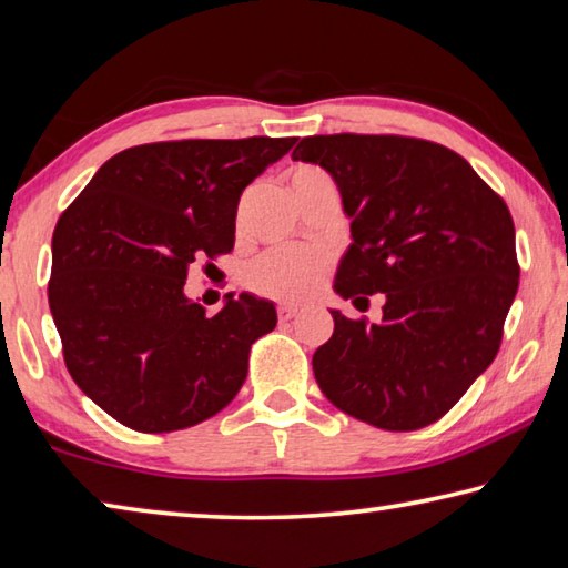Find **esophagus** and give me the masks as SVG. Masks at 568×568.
<instances>
[{
  "mask_svg": "<svg viewBox=\"0 0 568 568\" xmlns=\"http://www.w3.org/2000/svg\"><path fill=\"white\" fill-rule=\"evenodd\" d=\"M276 314H278V322H290V320H294L296 314H300V306L284 302V304H278Z\"/></svg>",
  "mask_w": 568,
  "mask_h": 568,
  "instance_id": "obj_1",
  "label": "esophagus"
}]
</instances>
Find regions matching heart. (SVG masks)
I'll return each mask as SVG.
<instances>
[{
    "mask_svg": "<svg viewBox=\"0 0 568 568\" xmlns=\"http://www.w3.org/2000/svg\"><path fill=\"white\" fill-rule=\"evenodd\" d=\"M316 172L300 169L296 174ZM329 272V258L314 248H282L254 258L246 266L244 282L256 294L274 296V300H306L312 296Z\"/></svg>",
    "mask_w": 568,
    "mask_h": 568,
    "instance_id": "b5f03b06",
    "label": "heart"
}]
</instances>
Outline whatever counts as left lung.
<instances>
[{
	"label": "left lung",
	"instance_id": "left-lung-1",
	"mask_svg": "<svg viewBox=\"0 0 568 568\" xmlns=\"http://www.w3.org/2000/svg\"><path fill=\"white\" fill-rule=\"evenodd\" d=\"M292 159L334 179L352 222L334 292L354 306L384 294L376 324L332 310L316 384L379 429L434 424L499 352L519 290L509 209L464 156L424 139L316 134Z\"/></svg>",
	"mask_w": 568,
	"mask_h": 568
}]
</instances>
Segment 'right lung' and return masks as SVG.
I'll list each match as a JSON object with an SVG mask.
<instances>
[{
	"label": "right lung",
	"mask_w": 568,
	"mask_h": 568,
	"mask_svg": "<svg viewBox=\"0 0 568 568\" xmlns=\"http://www.w3.org/2000/svg\"><path fill=\"white\" fill-rule=\"evenodd\" d=\"M294 136L184 139L97 169L52 236L49 310L79 389L119 424L164 434L234 399L274 302L229 292L209 316L184 294L196 256L234 248L239 196Z\"/></svg>",
	"instance_id": "right-lung-1"
}]
</instances>
